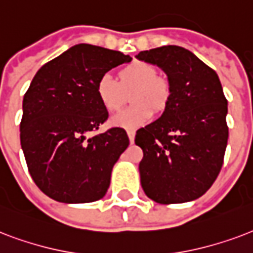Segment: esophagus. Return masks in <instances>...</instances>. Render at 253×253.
Masks as SVG:
<instances>
[{
	"instance_id": "34e87169",
	"label": "esophagus",
	"mask_w": 253,
	"mask_h": 253,
	"mask_svg": "<svg viewBox=\"0 0 253 253\" xmlns=\"http://www.w3.org/2000/svg\"><path fill=\"white\" fill-rule=\"evenodd\" d=\"M126 134H128L130 144H133L134 142V136H136V130H126Z\"/></svg>"
}]
</instances>
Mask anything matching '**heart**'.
Returning <instances> with one entry per match:
<instances>
[{"instance_id":"heart-1","label":"heart","mask_w":253,"mask_h":253,"mask_svg":"<svg viewBox=\"0 0 253 253\" xmlns=\"http://www.w3.org/2000/svg\"><path fill=\"white\" fill-rule=\"evenodd\" d=\"M120 82L112 75L104 74L96 83V95L100 104L108 112L120 108L125 100V92L130 95L132 107L123 109L111 117V125L123 129H137L148 123L153 116V109L162 111L168 104L170 87L165 79L158 76L153 64L136 60L125 66L119 72Z\"/></svg>"}]
</instances>
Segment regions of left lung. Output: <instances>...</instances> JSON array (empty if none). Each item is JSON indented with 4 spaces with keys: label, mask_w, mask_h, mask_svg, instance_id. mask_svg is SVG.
I'll return each instance as SVG.
<instances>
[{
    "label": "left lung",
    "mask_w": 253,
    "mask_h": 253,
    "mask_svg": "<svg viewBox=\"0 0 253 253\" xmlns=\"http://www.w3.org/2000/svg\"><path fill=\"white\" fill-rule=\"evenodd\" d=\"M138 60L165 72L170 96L157 120L137 130L141 186L161 205L202 197L222 169L228 140L227 100L216 72L179 46L141 51Z\"/></svg>",
    "instance_id": "left-lung-1"
}]
</instances>
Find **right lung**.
<instances>
[{
  "mask_svg": "<svg viewBox=\"0 0 253 253\" xmlns=\"http://www.w3.org/2000/svg\"><path fill=\"white\" fill-rule=\"evenodd\" d=\"M130 60L120 51L80 43L35 74L23 96L19 132L29 173L47 197L89 203L105 195L129 138L123 128L87 137L108 119L96 83Z\"/></svg>",
  "mask_w": 253,
  "mask_h": 253,
  "instance_id": "obj_1",
  "label": "right lung"
}]
</instances>
